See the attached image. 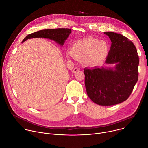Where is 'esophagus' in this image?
Masks as SVG:
<instances>
[{
	"label": "esophagus",
	"instance_id": "obj_1",
	"mask_svg": "<svg viewBox=\"0 0 148 148\" xmlns=\"http://www.w3.org/2000/svg\"><path fill=\"white\" fill-rule=\"evenodd\" d=\"M79 69L78 68V67H75V68H74V69L73 70L72 72H73V73H76L77 71H79Z\"/></svg>",
	"mask_w": 148,
	"mask_h": 148
}]
</instances>
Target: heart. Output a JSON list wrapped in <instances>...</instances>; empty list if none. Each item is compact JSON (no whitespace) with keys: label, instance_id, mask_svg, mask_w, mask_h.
Here are the masks:
<instances>
[{"label":"heart","instance_id":"1","mask_svg":"<svg viewBox=\"0 0 148 148\" xmlns=\"http://www.w3.org/2000/svg\"><path fill=\"white\" fill-rule=\"evenodd\" d=\"M108 44L103 40L86 37L75 42L71 48V52H67L69 58L74 57L82 60L87 65H96L102 62L109 53Z\"/></svg>","mask_w":148,"mask_h":148}]
</instances>
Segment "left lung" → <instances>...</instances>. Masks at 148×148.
<instances>
[{"label":"left lung","instance_id":"8db88e82","mask_svg":"<svg viewBox=\"0 0 148 148\" xmlns=\"http://www.w3.org/2000/svg\"><path fill=\"white\" fill-rule=\"evenodd\" d=\"M112 45L106 64H116L114 69L85 68L87 95L101 106H112L126 100L138 79L139 56L133 43L123 35L106 32Z\"/></svg>","mask_w":148,"mask_h":148}]
</instances>
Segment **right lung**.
<instances>
[{
	"label": "right lung",
	"instance_id": "obj_1",
	"mask_svg": "<svg viewBox=\"0 0 148 148\" xmlns=\"http://www.w3.org/2000/svg\"><path fill=\"white\" fill-rule=\"evenodd\" d=\"M71 31L68 28H58L54 29L41 30L28 35L23 40H26L34 38H45L53 40L61 45H63L65 40L71 34Z\"/></svg>",
	"mask_w": 148,
	"mask_h": 148
}]
</instances>
